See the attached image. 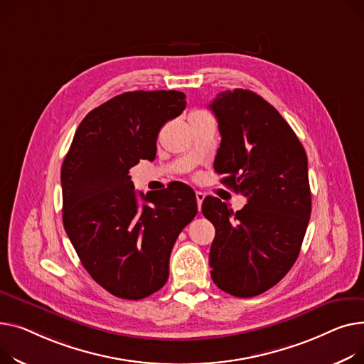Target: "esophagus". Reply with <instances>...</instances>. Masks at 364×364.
<instances>
[{"mask_svg":"<svg viewBox=\"0 0 364 364\" xmlns=\"http://www.w3.org/2000/svg\"><path fill=\"white\" fill-rule=\"evenodd\" d=\"M196 198H197L198 208L201 210V204H203V201H204V198H205V194H204V192H201V191H197V192H196Z\"/></svg>","mask_w":364,"mask_h":364,"instance_id":"1","label":"esophagus"}]
</instances>
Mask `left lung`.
Returning <instances> with one entry per match:
<instances>
[{
    "instance_id": "1",
    "label": "left lung",
    "mask_w": 364,
    "mask_h": 364,
    "mask_svg": "<svg viewBox=\"0 0 364 364\" xmlns=\"http://www.w3.org/2000/svg\"><path fill=\"white\" fill-rule=\"evenodd\" d=\"M210 110L222 135L215 170L247 197L235 213L216 197L203 201L216 229L211 279L248 298L274 287L300 254L311 213L307 154L279 112L252 91H223Z\"/></svg>"
}]
</instances>
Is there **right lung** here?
Segmentation results:
<instances>
[{
    "label": "right lung",
    "mask_w": 364,
    "mask_h": 364,
    "mask_svg": "<svg viewBox=\"0 0 364 364\" xmlns=\"http://www.w3.org/2000/svg\"><path fill=\"white\" fill-rule=\"evenodd\" d=\"M179 91L120 94L80 122L61 166L63 225L92 279L124 300H141L168 277L170 252L196 218V192L175 183L139 194L129 168L154 160L163 124L185 110Z\"/></svg>",
    "instance_id": "add662e5"
}]
</instances>
